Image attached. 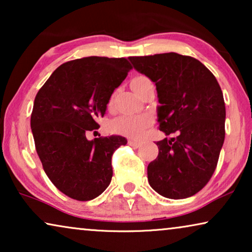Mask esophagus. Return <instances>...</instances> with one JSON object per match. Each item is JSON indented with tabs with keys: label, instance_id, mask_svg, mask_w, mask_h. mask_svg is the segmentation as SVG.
<instances>
[{
	"label": "esophagus",
	"instance_id": "obj_1",
	"mask_svg": "<svg viewBox=\"0 0 252 252\" xmlns=\"http://www.w3.org/2000/svg\"><path fill=\"white\" fill-rule=\"evenodd\" d=\"M128 144L132 148H134V149H137L141 146V142H139V141H135V140H128Z\"/></svg>",
	"mask_w": 252,
	"mask_h": 252
}]
</instances>
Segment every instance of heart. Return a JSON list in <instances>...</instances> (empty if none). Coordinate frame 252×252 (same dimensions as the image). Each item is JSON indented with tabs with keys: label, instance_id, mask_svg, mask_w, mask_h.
Instances as JSON below:
<instances>
[{
	"label": "heart",
	"instance_id": "obj_1",
	"mask_svg": "<svg viewBox=\"0 0 252 252\" xmlns=\"http://www.w3.org/2000/svg\"><path fill=\"white\" fill-rule=\"evenodd\" d=\"M151 82L149 78L144 75H137L130 81V87L135 89L137 87ZM151 125V118L148 115L140 116H120L111 120L109 124L111 132L124 135L132 139H139L146 132V129Z\"/></svg>",
	"mask_w": 252,
	"mask_h": 252
}]
</instances>
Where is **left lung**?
I'll return each instance as SVG.
<instances>
[{"label": "left lung", "instance_id": "1", "mask_svg": "<svg viewBox=\"0 0 252 252\" xmlns=\"http://www.w3.org/2000/svg\"><path fill=\"white\" fill-rule=\"evenodd\" d=\"M134 68L155 82L159 129L177 136L158 141L148 165L154 190L172 199L202 190L215 173L225 140L226 108L221 88L198 60L177 53L129 57Z\"/></svg>", "mask_w": 252, "mask_h": 252}]
</instances>
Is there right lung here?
<instances>
[{"instance_id":"right-lung-1","label":"right lung","mask_w":252,"mask_h":252,"mask_svg":"<svg viewBox=\"0 0 252 252\" xmlns=\"http://www.w3.org/2000/svg\"><path fill=\"white\" fill-rule=\"evenodd\" d=\"M132 65L125 57L91 56L62 64L37 92L31 115L36 153L55 187L77 201H91L108 188L111 158L127 140L86 133L98 129L113 91Z\"/></svg>"}]
</instances>
